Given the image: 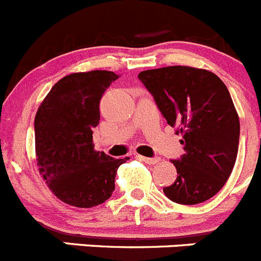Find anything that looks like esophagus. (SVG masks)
<instances>
[{
  "instance_id": "esophagus-1",
  "label": "esophagus",
  "mask_w": 261,
  "mask_h": 261,
  "mask_svg": "<svg viewBox=\"0 0 261 261\" xmlns=\"http://www.w3.org/2000/svg\"><path fill=\"white\" fill-rule=\"evenodd\" d=\"M137 158L147 164H155L159 162V159H158V158H147V156H142V155H137Z\"/></svg>"
}]
</instances>
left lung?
Here are the masks:
<instances>
[{"instance_id": "obj_1", "label": "left lung", "mask_w": 261, "mask_h": 261, "mask_svg": "<svg viewBox=\"0 0 261 261\" xmlns=\"http://www.w3.org/2000/svg\"><path fill=\"white\" fill-rule=\"evenodd\" d=\"M138 79L182 135L185 154L172 160L178 176L164 194L178 204L208 200L225 185L238 152L240 119L228 88L215 73L186 66L142 71Z\"/></svg>"}]
</instances>
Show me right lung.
Wrapping results in <instances>:
<instances>
[{
    "label": "right lung",
    "instance_id": "1",
    "mask_svg": "<svg viewBox=\"0 0 261 261\" xmlns=\"http://www.w3.org/2000/svg\"><path fill=\"white\" fill-rule=\"evenodd\" d=\"M111 71L71 73L51 88L35 118L36 160L50 190L80 208L106 202L115 190L118 168L129 158L95 151L93 129L99 124V102Z\"/></svg>",
    "mask_w": 261,
    "mask_h": 261
}]
</instances>
